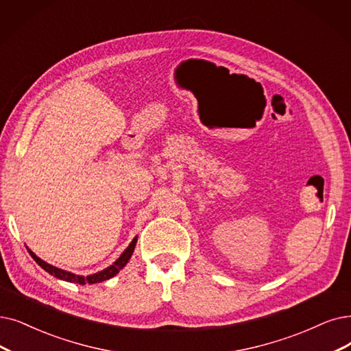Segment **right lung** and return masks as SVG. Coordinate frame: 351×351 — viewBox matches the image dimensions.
Wrapping results in <instances>:
<instances>
[{"label": "right lung", "instance_id": "add662e5", "mask_svg": "<svg viewBox=\"0 0 351 351\" xmlns=\"http://www.w3.org/2000/svg\"><path fill=\"white\" fill-rule=\"evenodd\" d=\"M136 241H138V236H135L132 242L128 245V247L125 249L122 252V255L112 263L109 265L108 268L96 272V274H90L88 276H83V275H76L73 272H69V271H64V269H60V268H56V266L45 262L43 259H40L33 250H30L29 247H27V250H29V254L32 255V258L43 268L46 272H49L50 275H53L54 278L58 279H62V281H66V282H73V284H80V285H85V284H97V282H102V281H106V279H110L112 276H115L117 274H119V271L123 268L125 265L128 263V261L131 259L132 254H134V249H135V245H136Z\"/></svg>", "mask_w": 351, "mask_h": 351}]
</instances>
